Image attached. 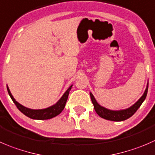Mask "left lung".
Instances as JSON below:
<instances>
[{
	"mask_svg": "<svg viewBox=\"0 0 155 155\" xmlns=\"http://www.w3.org/2000/svg\"><path fill=\"white\" fill-rule=\"evenodd\" d=\"M148 85H147L146 89L145 91V93L141 97V98L135 104H133L131 107L128 108V109L123 110L115 111L106 109V108L103 107H101L97 104V102L96 101V100L94 99V96H93L91 93H90V96H91V101H92L93 104H94V110H95L96 113L98 114V116H100L101 117L111 121H123L131 117L137 111V110L139 109V107L141 106L142 102L145 101V97H146L147 93H148Z\"/></svg>",
	"mask_w": 155,
	"mask_h": 155,
	"instance_id": "obj_1",
	"label": "left lung"
}]
</instances>
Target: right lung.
<instances>
[{"label": "right lung", "mask_w": 155, "mask_h": 155, "mask_svg": "<svg viewBox=\"0 0 155 155\" xmlns=\"http://www.w3.org/2000/svg\"><path fill=\"white\" fill-rule=\"evenodd\" d=\"M7 91H8L11 99L13 100V103L16 104V107H17L18 109L22 113V114H25V116H27L28 117L31 118V119L48 120V119H51V118L54 117H56V116L59 115V114L62 112L64 107H65L66 103H67L69 93H70V89H71L72 85L67 90V91L64 93V95L62 96V97L60 99L59 101H58L56 104L53 105V106L50 107L48 108H46V109H42V110H31V109H28V108L23 107L22 105H21L20 104L18 103L17 101H16V100L13 98V95H12L11 93H10L9 88L8 87H7Z\"/></svg>", "instance_id": "add662e5"}]
</instances>
